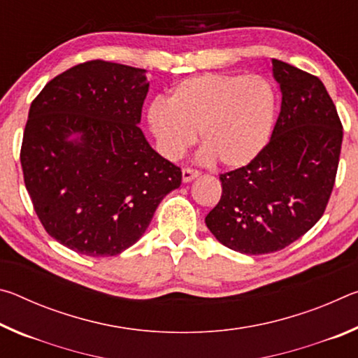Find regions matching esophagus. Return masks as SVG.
<instances>
[{"mask_svg":"<svg viewBox=\"0 0 358 358\" xmlns=\"http://www.w3.org/2000/svg\"><path fill=\"white\" fill-rule=\"evenodd\" d=\"M181 177H183L185 183H187V181H191L196 177H199V171H196V169H191V167H185L183 171H181Z\"/></svg>","mask_w":358,"mask_h":358,"instance_id":"obj_1","label":"esophagus"}]
</instances>
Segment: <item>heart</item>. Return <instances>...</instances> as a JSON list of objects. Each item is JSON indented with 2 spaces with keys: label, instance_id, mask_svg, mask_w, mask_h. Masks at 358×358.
<instances>
[{
  "label": "heart",
  "instance_id": "b5f03b06",
  "mask_svg": "<svg viewBox=\"0 0 358 358\" xmlns=\"http://www.w3.org/2000/svg\"><path fill=\"white\" fill-rule=\"evenodd\" d=\"M276 110L271 85L260 76L201 74L186 77L148 108V123L162 155L178 159L196 143L205 161L243 167L270 138Z\"/></svg>",
  "mask_w": 358,
  "mask_h": 358
}]
</instances>
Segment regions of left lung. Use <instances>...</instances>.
<instances>
[{"mask_svg":"<svg viewBox=\"0 0 358 358\" xmlns=\"http://www.w3.org/2000/svg\"><path fill=\"white\" fill-rule=\"evenodd\" d=\"M281 112L270 142L248 166L220 175L222 194L205 217L224 246L276 252L305 235L335 186L343 124L319 77L271 59Z\"/></svg>","mask_w":358,"mask_h":358,"instance_id":"8db88e82","label":"left lung"}]
</instances>
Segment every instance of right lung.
I'll list each match as a JSON object with an SVG mask.
<instances>
[{
	"label": "right lung",
	"instance_id": "add662e5",
	"mask_svg": "<svg viewBox=\"0 0 358 358\" xmlns=\"http://www.w3.org/2000/svg\"><path fill=\"white\" fill-rule=\"evenodd\" d=\"M148 85L143 69L92 59L52 78L29 107L20 150L27 191L45 232L78 254L128 250L181 185V169L137 126Z\"/></svg>",
	"mask_w": 358,
	"mask_h": 358
}]
</instances>
